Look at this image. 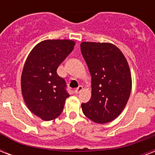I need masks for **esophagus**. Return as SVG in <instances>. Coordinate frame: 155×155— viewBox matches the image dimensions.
I'll return each instance as SVG.
<instances>
[{"label":"esophagus","instance_id":"obj_1","mask_svg":"<svg viewBox=\"0 0 155 155\" xmlns=\"http://www.w3.org/2000/svg\"><path fill=\"white\" fill-rule=\"evenodd\" d=\"M83 89H84V88H83V86H81V85H80V86H79V87H78L75 90V94H79V93H80V92H81Z\"/></svg>","mask_w":155,"mask_h":155}]
</instances>
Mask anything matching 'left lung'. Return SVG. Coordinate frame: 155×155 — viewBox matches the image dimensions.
Listing matches in <instances>:
<instances>
[{
	"label": "left lung",
	"instance_id": "1",
	"mask_svg": "<svg viewBox=\"0 0 155 155\" xmlns=\"http://www.w3.org/2000/svg\"><path fill=\"white\" fill-rule=\"evenodd\" d=\"M80 49L92 76V97L81 104L87 117L105 124L120 115L130 98L132 78L125 55L109 42H82Z\"/></svg>",
	"mask_w": 155,
	"mask_h": 155
}]
</instances>
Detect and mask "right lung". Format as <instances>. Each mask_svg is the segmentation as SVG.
<instances>
[{
  "mask_svg": "<svg viewBox=\"0 0 155 155\" xmlns=\"http://www.w3.org/2000/svg\"><path fill=\"white\" fill-rule=\"evenodd\" d=\"M75 44L70 39L44 40L33 48L25 60L21 77V94L30 112L42 120L58 117L70 96L57 68Z\"/></svg>",
  "mask_w": 155,
  "mask_h": 155,
  "instance_id": "1",
  "label": "right lung"
}]
</instances>
